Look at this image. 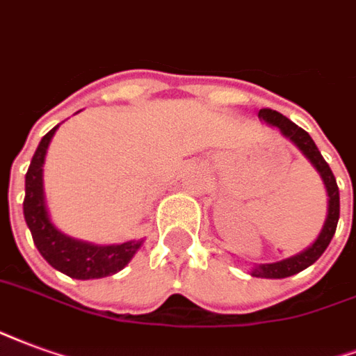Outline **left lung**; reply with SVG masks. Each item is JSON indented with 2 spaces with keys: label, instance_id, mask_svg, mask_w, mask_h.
Instances as JSON below:
<instances>
[{
  "label": "left lung",
  "instance_id": "8db88e82",
  "mask_svg": "<svg viewBox=\"0 0 356 356\" xmlns=\"http://www.w3.org/2000/svg\"><path fill=\"white\" fill-rule=\"evenodd\" d=\"M258 118L261 121H266L271 127H277L281 131L282 136H286L290 142H294L298 149L309 159V163L318 170V175L323 178L324 186H326V193H328V214H326V222L323 225V232L316 237V241L309 248H305L303 252L296 254V256H290L286 260L275 261V264H261V266L252 267V277H261V279H284V277H290V275H296L307 269L309 266H313L323 252L330 245L332 237L336 233V227H338L339 220V189L338 184H336V178H334V172L328 167V163L324 161V157L318 152V147L315 146V142L311 138L307 132L303 131L302 127H298L296 123H292L290 119L284 118L282 113L275 110H269V108H264V110L258 111Z\"/></svg>",
  "mask_w": 356,
  "mask_h": 356
}]
</instances>
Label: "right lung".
<instances>
[{"label": "right lung", "mask_w": 356, "mask_h": 356, "mask_svg": "<svg viewBox=\"0 0 356 356\" xmlns=\"http://www.w3.org/2000/svg\"><path fill=\"white\" fill-rule=\"evenodd\" d=\"M58 124L47 132L41 138L26 172V195H24V220L32 232L33 245L40 254L54 269L68 275L72 279L89 281L102 279L108 275L121 271L132 256L142 246V238L127 241L121 245H92L85 241H77L58 232L49 218L43 193V163L49 142L54 136Z\"/></svg>", "instance_id": "add662e5"}]
</instances>
